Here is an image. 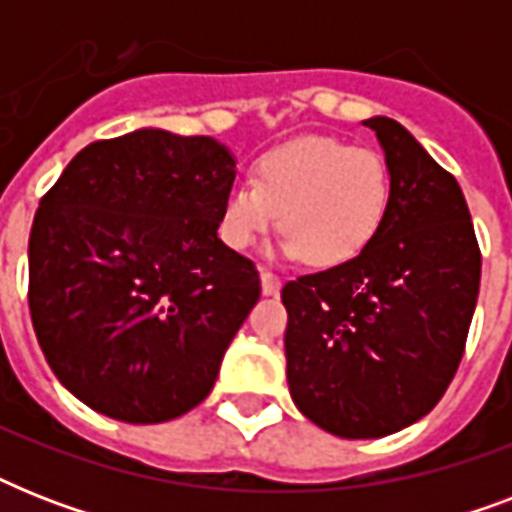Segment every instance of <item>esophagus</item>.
<instances>
[{
    "label": "esophagus",
    "mask_w": 512,
    "mask_h": 512,
    "mask_svg": "<svg viewBox=\"0 0 512 512\" xmlns=\"http://www.w3.org/2000/svg\"><path fill=\"white\" fill-rule=\"evenodd\" d=\"M260 281H263V295L265 297L279 295V289H281L279 276H273L271 271H260Z\"/></svg>",
    "instance_id": "obj_1"
}]
</instances>
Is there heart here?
<instances>
[{
	"label": "heart",
	"instance_id": "1",
	"mask_svg": "<svg viewBox=\"0 0 512 512\" xmlns=\"http://www.w3.org/2000/svg\"><path fill=\"white\" fill-rule=\"evenodd\" d=\"M390 201L388 164L372 148L311 135L265 151L252 180L225 191L220 236L244 252L273 231L281 236L268 255L337 268L356 260L382 228Z\"/></svg>",
	"mask_w": 512,
	"mask_h": 512
}]
</instances>
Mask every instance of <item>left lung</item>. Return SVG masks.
I'll list each match as a JSON object with an SVG mask.
<instances>
[{
	"mask_svg": "<svg viewBox=\"0 0 512 512\" xmlns=\"http://www.w3.org/2000/svg\"><path fill=\"white\" fill-rule=\"evenodd\" d=\"M390 201L369 247L281 289L292 401L340 438H382L438 404L460 366L481 252L454 180L396 119L372 116Z\"/></svg>",
	"mask_w": 512,
	"mask_h": 512,
	"instance_id": "left-lung-1",
	"label": "left lung"
}]
</instances>
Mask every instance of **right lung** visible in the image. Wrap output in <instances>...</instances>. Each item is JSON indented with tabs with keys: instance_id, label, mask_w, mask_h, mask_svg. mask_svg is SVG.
Here are the masks:
<instances>
[{
	"instance_id": "right-lung-1",
	"label": "right lung",
	"mask_w": 512,
	"mask_h": 512,
	"mask_svg": "<svg viewBox=\"0 0 512 512\" xmlns=\"http://www.w3.org/2000/svg\"><path fill=\"white\" fill-rule=\"evenodd\" d=\"M233 180L220 140L140 127L82 148L39 201L28 308L82 404L154 425L209 396L260 300L255 265L217 236Z\"/></svg>"
}]
</instances>
